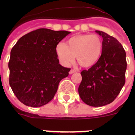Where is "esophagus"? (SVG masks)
<instances>
[{"mask_svg": "<svg viewBox=\"0 0 135 135\" xmlns=\"http://www.w3.org/2000/svg\"><path fill=\"white\" fill-rule=\"evenodd\" d=\"M74 72H76V70H72V69H71V70L70 71V74H74Z\"/></svg>", "mask_w": 135, "mask_h": 135, "instance_id": "esophagus-1", "label": "esophagus"}]
</instances>
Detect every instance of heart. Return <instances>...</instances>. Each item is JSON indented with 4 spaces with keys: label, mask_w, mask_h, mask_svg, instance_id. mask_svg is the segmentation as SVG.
<instances>
[{
    "label": "heart",
    "mask_w": 135,
    "mask_h": 135,
    "mask_svg": "<svg viewBox=\"0 0 135 135\" xmlns=\"http://www.w3.org/2000/svg\"><path fill=\"white\" fill-rule=\"evenodd\" d=\"M103 51V41L97 34H78L59 42L55 47L57 57L63 65H68L74 61L82 68H91L98 62Z\"/></svg>",
    "instance_id": "heart-1"
}]
</instances>
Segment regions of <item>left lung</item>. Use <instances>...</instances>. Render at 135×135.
<instances>
[{"instance_id":"1","label":"left lung","mask_w":135,"mask_h":135,"mask_svg":"<svg viewBox=\"0 0 135 135\" xmlns=\"http://www.w3.org/2000/svg\"><path fill=\"white\" fill-rule=\"evenodd\" d=\"M95 32L103 38V51L98 62L81 71L78 93L86 104L101 107L114 101L125 84L126 52L114 37L102 31Z\"/></svg>"}]
</instances>
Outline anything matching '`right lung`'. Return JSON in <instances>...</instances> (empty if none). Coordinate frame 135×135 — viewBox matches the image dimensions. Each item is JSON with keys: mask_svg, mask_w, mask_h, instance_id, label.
<instances>
[{"mask_svg": "<svg viewBox=\"0 0 135 135\" xmlns=\"http://www.w3.org/2000/svg\"><path fill=\"white\" fill-rule=\"evenodd\" d=\"M70 33L40 28L21 37L12 48L9 84L21 103L38 108L53 99L70 71L59 64L55 47Z\"/></svg>", "mask_w": 135, "mask_h": 135, "instance_id": "right-lung-1", "label": "right lung"}]
</instances>
